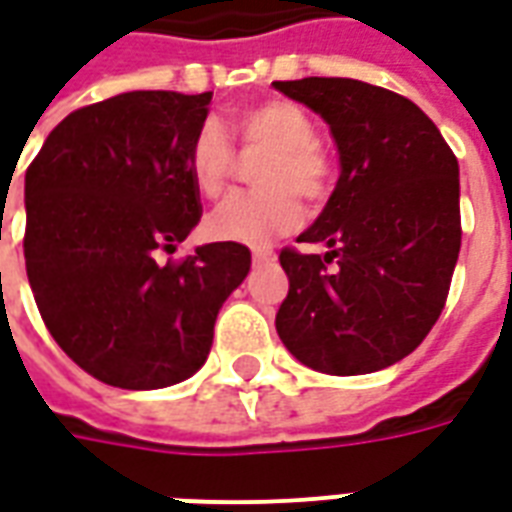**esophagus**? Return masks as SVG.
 <instances>
[{"mask_svg":"<svg viewBox=\"0 0 512 512\" xmlns=\"http://www.w3.org/2000/svg\"><path fill=\"white\" fill-rule=\"evenodd\" d=\"M252 260H255L257 266H260V263H271V260H274V252L263 246V249H255V252H252Z\"/></svg>","mask_w":512,"mask_h":512,"instance_id":"34e87169","label":"esophagus"}]
</instances>
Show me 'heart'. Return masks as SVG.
<instances>
[{
	"instance_id": "1",
	"label": "heart",
	"mask_w": 512,
	"mask_h": 512,
	"mask_svg": "<svg viewBox=\"0 0 512 512\" xmlns=\"http://www.w3.org/2000/svg\"><path fill=\"white\" fill-rule=\"evenodd\" d=\"M235 139L246 150H266L257 164L249 194H235L208 216V235L216 241L260 246L296 230L301 202L321 205L332 186V156L318 142L315 120L293 101L268 98L238 109L230 120ZM194 189L219 197L235 172V147L216 120H202L186 153Z\"/></svg>"
}]
</instances>
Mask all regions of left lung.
Returning a JSON list of instances; mask_svg holds the SVG:
<instances>
[{
	"label": "left lung",
	"instance_id": "8db88e82",
	"mask_svg": "<svg viewBox=\"0 0 512 512\" xmlns=\"http://www.w3.org/2000/svg\"><path fill=\"white\" fill-rule=\"evenodd\" d=\"M329 123L340 180L299 244L279 252L277 332L301 365L365 376L395 365L439 321L461 252L458 158L417 104L376 84L274 82Z\"/></svg>",
	"mask_w": 512,
	"mask_h": 512
}]
</instances>
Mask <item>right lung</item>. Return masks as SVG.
Wrapping results in <instances>:
<instances>
[{"label": "right lung", "mask_w": 512, "mask_h": 512, "mask_svg": "<svg viewBox=\"0 0 512 512\" xmlns=\"http://www.w3.org/2000/svg\"><path fill=\"white\" fill-rule=\"evenodd\" d=\"M211 98L136 90L82 106L27 167L24 260L40 318L109 386L161 389L194 376L224 299L252 266L235 241L158 263L202 216L186 153Z\"/></svg>", "instance_id": "right-lung-1"}]
</instances>
